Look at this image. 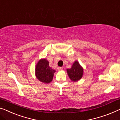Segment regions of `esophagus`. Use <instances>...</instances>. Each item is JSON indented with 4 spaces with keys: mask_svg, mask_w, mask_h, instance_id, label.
Instances as JSON below:
<instances>
[{
    "mask_svg": "<svg viewBox=\"0 0 120 120\" xmlns=\"http://www.w3.org/2000/svg\"><path fill=\"white\" fill-rule=\"evenodd\" d=\"M58 71H62V69H63V68L62 67H58Z\"/></svg>",
    "mask_w": 120,
    "mask_h": 120,
    "instance_id": "esophagus-1",
    "label": "esophagus"
}]
</instances>
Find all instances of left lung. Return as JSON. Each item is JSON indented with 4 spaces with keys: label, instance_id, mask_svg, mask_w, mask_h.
<instances>
[{
    "label": "left lung",
    "instance_id": "obj_1",
    "mask_svg": "<svg viewBox=\"0 0 120 120\" xmlns=\"http://www.w3.org/2000/svg\"><path fill=\"white\" fill-rule=\"evenodd\" d=\"M67 71L70 79L71 81L75 82L82 77L83 69L78 61H75L71 68L67 69Z\"/></svg>",
    "mask_w": 120,
    "mask_h": 120
}]
</instances>
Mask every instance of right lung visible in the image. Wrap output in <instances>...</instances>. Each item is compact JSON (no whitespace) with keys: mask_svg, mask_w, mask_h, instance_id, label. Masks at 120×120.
<instances>
[{"mask_svg":"<svg viewBox=\"0 0 120 120\" xmlns=\"http://www.w3.org/2000/svg\"><path fill=\"white\" fill-rule=\"evenodd\" d=\"M55 71V70L49 67V62L46 59L39 60L35 69L37 78L45 83H49L52 81Z\"/></svg>","mask_w":120,"mask_h":120,"instance_id":"add662e5","label":"right lung"}]
</instances>
